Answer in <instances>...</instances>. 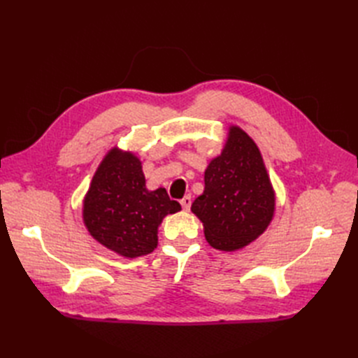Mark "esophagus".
Here are the masks:
<instances>
[{
	"label": "esophagus",
	"mask_w": 358,
	"mask_h": 358,
	"mask_svg": "<svg viewBox=\"0 0 358 358\" xmlns=\"http://www.w3.org/2000/svg\"><path fill=\"white\" fill-rule=\"evenodd\" d=\"M191 196H185L183 197L182 200H180V204H182V208H183V210H189V208H191Z\"/></svg>",
	"instance_id": "obj_1"
}]
</instances>
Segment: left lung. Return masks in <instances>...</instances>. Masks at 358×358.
I'll return each mask as SVG.
<instances>
[{"label": "left lung", "instance_id": "8db88e82", "mask_svg": "<svg viewBox=\"0 0 358 358\" xmlns=\"http://www.w3.org/2000/svg\"><path fill=\"white\" fill-rule=\"evenodd\" d=\"M191 210L204 227L206 241L236 251L255 241L273 218L275 192L259 149L239 127L204 171V191Z\"/></svg>", "mask_w": 358, "mask_h": 358}]
</instances>
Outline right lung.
Here are the masks:
<instances>
[{
	"instance_id": "add662e5",
	"label": "right lung",
	"mask_w": 358,
	"mask_h": 358,
	"mask_svg": "<svg viewBox=\"0 0 358 358\" xmlns=\"http://www.w3.org/2000/svg\"><path fill=\"white\" fill-rule=\"evenodd\" d=\"M180 210L166 188L148 191L142 162L131 152L112 149L95 171L83 201V221L95 241L110 251L136 258L158 243V225Z\"/></svg>"
}]
</instances>
